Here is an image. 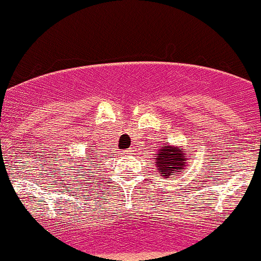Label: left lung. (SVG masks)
Here are the masks:
<instances>
[{
	"mask_svg": "<svg viewBox=\"0 0 261 261\" xmlns=\"http://www.w3.org/2000/svg\"><path fill=\"white\" fill-rule=\"evenodd\" d=\"M155 166L161 176L168 178L171 174H179L181 169L189 166L187 154L184 153L181 146L166 145L162 146L155 154Z\"/></svg>",
	"mask_w": 261,
	"mask_h": 261,
	"instance_id": "1",
	"label": "left lung"
}]
</instances>
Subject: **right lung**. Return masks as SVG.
Here are the masks:
<instances>
[{
  "label": "right lung",
  "instance_id": "add662e5",
  "mask_svg": "<svg viewBox=\"0 0 261 261\" xmlns=\"http://www.w3.org/2000/svg\"><path fill=\"white\" fill-rule=\"evenodd\" d=\"M94 156H95V155H94ZM80 168H84V167H83V166H82V167H80Z\"/></svg>",
  "mask_w": 261,
  "mask_h": 261
}]
</instances>
